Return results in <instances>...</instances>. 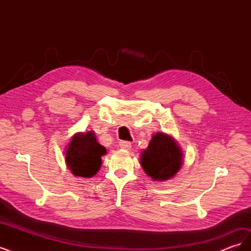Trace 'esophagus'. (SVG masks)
Wrapping results in <instances>:
<instances>
[{"mask_svg":"<svg viewBox=\"0 0 251 251\" xmlns=\"http://www.w3.org/2000/svg\"><path fill=\"white\" fill-rule=\"evenodd\" d=\"M119 147H120L121 149L128 151V150H131L132 144H131V142H128V141H120V142H119Z\"/></svg>","mask_w":251,"mask_h":251,"instance_id":"esophagus-1","label":"esophagus"}]
</instances>
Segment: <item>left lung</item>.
<instances>
[{"label": "left lung", "mask_w": 251, "mask_h": 251, "mask_svg": "<svg viewBox=\"0 0 251 251\" xmlns=\"http://www.w3.org/2000/svg\"><path fill=\"white\" fill-rule=\"evenodd\" d=\"M183 161L178 143L171 136L155 134L140 156V164L148 176L155 181H165L176 175Z\"/></svg>", "instance_id": "1"}]
</instances>
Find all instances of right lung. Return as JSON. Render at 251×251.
<instances>
[{
  "label": "right lung",
  "instance_id": "right-lung-1",
  "mask_svg": "<svg viewBox=\"0 0 251 251\" xmlns=\"http://www.w3.org/2000/svg\"><path fill=\"white\" fill-rule=\"evenodd\" d=\"M107 150L97 142L94 132L75 134L66 150V163L73 175L91 178L100 171Z\"/></svg>",
  "mask_w": 251,
  "mask_h": 251
}]
</instances>
